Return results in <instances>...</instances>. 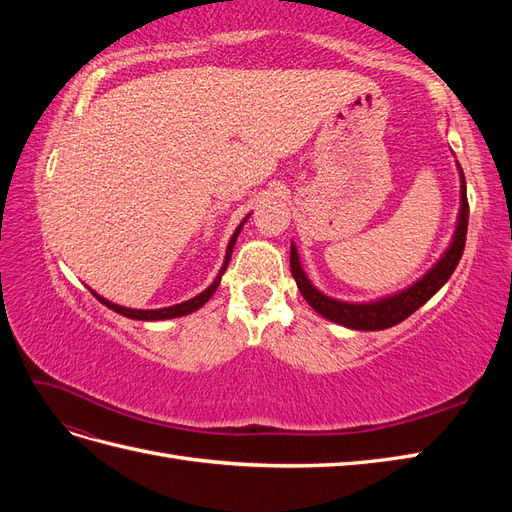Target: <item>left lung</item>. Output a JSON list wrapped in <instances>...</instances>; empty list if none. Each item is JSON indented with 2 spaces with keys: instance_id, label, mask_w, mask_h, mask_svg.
<instances>
[{
  "instance_id": "obj_1",
  "label": "left lung",
  "mask_w": 512,
  "mask_h": 512,
  "mask_svg": "<svg viewBox=\"0 0 512 512\" xmlns=\"http://www.w3.org/2000/svg\"><path fill=\"white\" fill-rule=\"evenodd\" d=\"M459 166V164H457ZM459 177H461V207L457 215V228L451 245L448 250L442 254V258L433 265L431 271H427L421 280L414 282L410 288L391 294V297H384L378 301H369V303H348V301H339L331 299L327 294H322L312 282L307 280V275L299 262V254L294 243L290 245V271L294 282H297L303 299L312 305L320 316H324L331 322L342 324V327L356 329V331H380V329H389L399 324L401 320H406L410 314H414L418 307L425 305L433 294H436L446 282L448 277L453 275L457 269L463 247H466V232H468V192H466V177H463V170L459 168Z\"/></svg>"
}]
</instances>
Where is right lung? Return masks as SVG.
Returning <instances> with one entry per match:
<instances>
[{
  "label": "right lung",
  "mask_w": 512,
  "mask_h": 512,
  "mask_svg": "<svg viewBox=\"0 0 512 512\" xmlns=\"http://www.w3.org/2000/svg\"><path fill=\"white\" fill-rule=\"evenodd\" d=\"M247 218H250V215H247ZM247 218L237 226L235 235H232V237H230V241H228L226 256H224V265H222V269H220L218 277H215L213 284H211L207 290H203L200 294H196V297H194V299H190V301H183V303L170 305V307H160V309H132V307H123V305H117V303L106 301L104 297H100V294H98V292H94V290H91V294H94V297H96L102 305H106L108 309H113V312H117V314H121V316H126V318H132V320H168V318L188 316V314L196 312V309L203 307V305L213 297L215 288L220 286V280H222V275H224V271H226V267H228V262H230V256H232V247H235L237 237H239V232H241L243 224L247 222Z\"/></svg>",
  "instance_id": "obj_1"
}]
</instances>
